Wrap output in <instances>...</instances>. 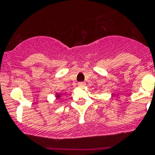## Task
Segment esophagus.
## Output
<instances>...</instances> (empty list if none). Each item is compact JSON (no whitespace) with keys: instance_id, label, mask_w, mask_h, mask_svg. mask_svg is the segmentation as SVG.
I'll list each match as a JSON object with an SVG mask.
<instances>
[{"instance_id":"34e87169","label":"esophagus","mask_w":155,"mask_h":155,"mask_svg":"<svg viewBox=\"0 0 155 155\" xmlns=\"http://www.w3.org/2000/svg\"><path fill=\"white\" fill-rule=\"evenodd\" d=\"M78 85L79 87H85L86 83H85V82H79V83L78 84Z\"/></svg>"}]
</instances>
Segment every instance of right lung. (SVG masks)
I'll list each match as a JSON object with an SVG mask.
<instances>
[{
    "instance_id": "obj_1",
    "label": "right lung",
    "mask_w": 155,
    "mask_h": 155,
    "mask_svg": "<svg viewBox=\"0 0 155 155\" xmlns=\"http://www.w3.org/2000/svg\"><path fill=\"white\" fill-rule=\"evenodd\" d=\"M56 97H57V98H59V97H60V94H57V95H56Z\"/></svg>"
}]
</instances>
